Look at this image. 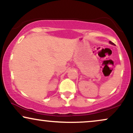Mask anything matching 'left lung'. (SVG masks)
Masks as SVG:
<instances>
[{
	"label": "left lung",
	"mask_w": 133,
	"mask_h": 133,
	"mask_svg": "<svg viewBox=\"0 0 133 133\" xmlns=\"http://www.w3.org/2000/svg\"><path fill=\"white\" fill-rule=\"evenodd\" d=\"M109 42H110V43L111 44H112V45H115V44L114 43V42H111V41H110Z\"/></svg>",
	"instance_id": "left-lung-1"
}]
</instances>
